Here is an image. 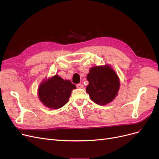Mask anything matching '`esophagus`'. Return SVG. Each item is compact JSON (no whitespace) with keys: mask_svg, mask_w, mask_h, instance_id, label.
Segmentation results:
<instances>
[{"mask_svg":"<svg viewBox=\"0 0 159 159\" xmlns=\"http://www.w3.org/2000/svg\"><path fill=\"white\" fill-rule=\"evenodd\" d=\"M76 86H77V88H80V89H81L84 88V85L82 84H77Z\"/></svg>","mask_w":159,"mask_h":159,"instance_id":"esophagus-1","label":"esophagus"}]
</instances>
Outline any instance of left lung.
Wrapping results in <instances>:
<instances>
[{
  "label": "left lung",
  "instance_id": "obj_1",
  "mask_svg": "<svg viewBox=\"0 0 159 159\" xmlns=\"http://www.w3.org/2000/svg\"><path fill=\"white\" fill-rule=\"evenodd\" d=\"M86 91L96 104L107 105L116 98L120 88L119 78L109 64L91 68L87 75Z\"/></svg>",
  "mask_w": 159,
  "mask_h": 159
}]
</instances>
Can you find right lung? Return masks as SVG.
Segmentation results:
<instances>
[{
	"mask_svg": "<svg viewBox=\"0 0 159 159\" xmlns=\"http://www.w3.org/2000/svg\"><path fill=\"white\" fill-rule=\"evenodd\" d=\"M75 88V85L70 80H64L55 75L42 81L38 87V98L46 107L57 109L68 102L71 91Z\"/></svg>",
	"mask_w": 159,
	"mask_h": 159,
	"instance_id": "right-lung-1",
	"label": "right lung"
}]
</instances>
